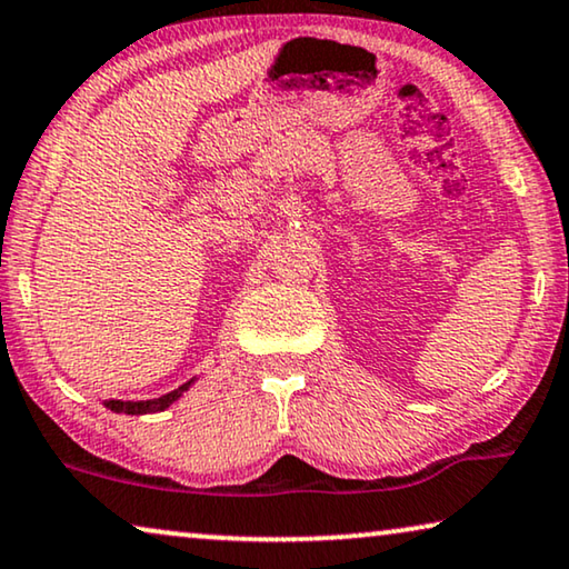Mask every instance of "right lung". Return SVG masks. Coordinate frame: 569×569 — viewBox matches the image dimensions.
I'll return each instance as SVG.
<instances>
[{
    "instance_id": "obj_1",
    "label": "right lung",
    "mask_w": 569,
    "mask_h": 569,
    "mask_svg": "<svg viewBox=\"0 0 569 569\" xmlns=\"http://www.w3.org/2000/svg\"><path fill=\"white\" fill-rule=\"evenodd\" d=\"M192 385V380H189L187 385H182L179 387V390H174V392H169V395H161V398H156V400H141V402H126V400H107L104 406L110 408V410H114V413H128V416H143V413H159V410H163V408H169L171 402H174L179 395H182L187 387Z\"/></svg>"
}]
</instances>
